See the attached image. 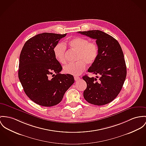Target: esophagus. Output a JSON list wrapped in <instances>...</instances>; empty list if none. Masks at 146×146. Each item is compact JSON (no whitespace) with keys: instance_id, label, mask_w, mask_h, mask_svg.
Masks as SVG:
<instances>
[{"instance_id":"1","label":"esophagus","mask_w":146,"mask_h":146,"mask_svg":"<svg viewBox=\"0 0 146 146\" xmlns=\"http://www.w3.org/2000/svg\"><path fill=\"white\" fill-rule=\"evenodd\" d=\"M79 79H80V78H79V77H78V76H75V77H74V80H75L76 81L78 80Z\"/></svg>"}]
</instances>
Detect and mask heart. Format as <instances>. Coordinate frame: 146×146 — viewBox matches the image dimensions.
I'll return each instance as SVG.
<instances>
[{"instance_id":"obj_1","label":"heart","mask_w":146,"mask_h":146,"mask_svg":"<svg viewBox=\"0 0 146 146\" xmlns=\"http://www.w3.org/2000/svg\"><path fill=\"white\" fill-rule=\"evenodd\" d=\"M68 44L72 49L77 52L76 60L78 62L68 64L64 67V72L67 74L79 75L86 69V64L91 65L97 59L99 50L95 42H90L88 39L82 37H77L69 40ZM66 46L63 43H59L54 46V56L59 63L66 62Z\"/></svg>"}]
</instances>
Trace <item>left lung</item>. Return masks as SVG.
I'll return each mask as SVG.
<instances>
[{
  "label": "left lung",
  "instance_id": "left-lung-1",
  "mask_svg": "<svg viewBox=\"0 0 146 146\" xmlns=\"http://www.w3.org/2000/svg\"><path fill=\"white\" fill-rule=\"evenodd\" d=\"M78 33L96 39L99 50L97 59L88 72L100 77L97 76L96 78L87 75L83 77L87 83L84 98L94 105L108 104L118 95L126 78L127 68L121 46L113 36L101 31Z\"/></svg>",
  "mask_w": 146,
  "mask_h": 146
}]
</instances>
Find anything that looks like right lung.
I'll return each instance as SVG.
<instances>
[{
    "mask_svg": "<svg viewBox=\"0 0 146 146\" xmlns=\"http://www.w3.org/2000/svg\"><path fill=\"white\" fill-rule=\"evenodd\" d=\"M67 34L43 33L28 39L19 57L18 77L27 96L44 107L58 104L74 83L71 74L59 73L62 67L54 54V48ZM53 72L52 79L48 78Z\"/></svg>",
    "mask_w": 146,
    "mask_h": 146,
    "instance_id": "1",
    "label": "right lung"
}]
</instances>
